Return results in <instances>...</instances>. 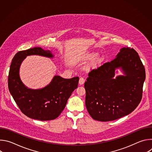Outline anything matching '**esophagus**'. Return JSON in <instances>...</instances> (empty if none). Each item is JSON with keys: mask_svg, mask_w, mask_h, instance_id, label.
Instances as JSON below:
<instances>
[{"mask_svg": "<svg viewBox=\"0 0 152 152\" xmlns=\"http://www.w3.org/2000/svg\"><path fill=\"white\" fill-rule=\"evenodd\" d=\"M85 80L83 77H80V78L79 79V85H83L84 83H85Z\"/></svg>", "mask_w": 152, "mask_h": 152, "instance_id": "1", "label": "esophagus"}]
</instances>
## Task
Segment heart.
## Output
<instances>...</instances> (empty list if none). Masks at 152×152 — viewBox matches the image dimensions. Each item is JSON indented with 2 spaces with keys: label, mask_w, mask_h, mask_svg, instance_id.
Masks as SVG:
<instances>
[{
  "label": "heart",
  "mask_w": 152,
  "mask_h": 152,
  "mask_svg": "<svg viewBox=\"0 0 152 152\" xmlns=\"http://www.w3.org/2000/svg\"><path fill=\"white\" fill-rule=\"evenodd\" d=\"M86 61H91L86 66V70L88 71L94 70L102 66L105 60V56L103 55H99L96 52H91L86 55L85 57Z\"/></svg>",
  "instance_id": "heart-1"
}]
</instances>
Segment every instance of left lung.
<instances>
[{
	"instance_id": "8db88e82",
	"label": "left lung",
	"mask_w": 152,
	"mask_h": 152,
	"mask_svg": "<svg viewBox=\"0 0 152 152\" xmlns=\"http://www.w3.org/2000/svg\"><path fill=\"white\" fill-rule=\"evenodd\" d=\"M123 75L115 77L116 70ZM145 72L138 53L123 48L115 58L92 70L85 82V105L91 117L100 121L118 119L131 113L142 99Z\"/></svg>"
}]
</instances>
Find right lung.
<instances>
[{
	"mask_svg": "<svg viewBox=\"0 0 152 152\" xmlns=\"http://www.w3.org/2000/svg\"><path fill=\"white\" fill-rule=\"evenodd\" d=\"M39 55L53 58L49 50L35 47L17 52L12 60L8 76V88L14 101L27 117L41 121L55 119L66 107L73 91L77 88L79 78L64 79L55 75L45 87L28 88L21 81L20 67L27 56Z\"/></svg>",
	"mask_w": 152,
	"mask_h": 152,
	"instance_id": "1",
	"label": "right lung"
}]
</instances>
